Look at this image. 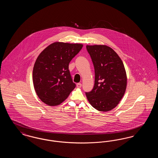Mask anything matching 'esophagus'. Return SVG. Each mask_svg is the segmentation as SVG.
I'll return each instance as SVG.
<instances>
[{
	"label": "esophagus",
	"mask_w": 158,
	"mask_h": 158,
	"mask_svg": "<svg viewBox=\"0 0 158 158\" xmlns=\"http://www.w3.org/2000/svg\"><path fill=\"white\" fill-rule=\"evenodd\" d=\"M76 86H77V88H81V86H82V84H81V83H78L76 84Z\"/></svg>",
	"instance_id": "34e87169"
}]
</instances>
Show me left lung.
<instances>
[{"label": "left lung", "instance_id": "8db88e82", "mask_svg": "<svg viewBox=\"0 0 158 158\" xmlns=\"http://www.w3.org/2000/svg\"><path fill=\"white\" fill-rule=\"evenodd\" d=\"M95 69V84L86 92L90 105L99 111H111L118 105L127 86L124 64L117 53L105 45H86Z\"/></svg>", "mask_w": 158, "mask_h": 158}]
</instances>
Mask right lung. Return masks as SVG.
<instances>
[{
  "label": "right lung",
  "instance_id": "add662e5",
  "mask_svg": "<svg viewBox=\"0 0 158 158\" xmlns=\"http://www.w3.org/2000/svg\"><path fill=\"white\" fill-rule=\"evenodd\" d=\"M82 47V44L55 42L38 56L33 68V84L38 97L47 105H59L75 89L69 64Z\"/></svg>",
  "mask_w": 158,
  "mask_h": 158
}]
</instances>
